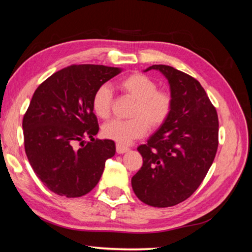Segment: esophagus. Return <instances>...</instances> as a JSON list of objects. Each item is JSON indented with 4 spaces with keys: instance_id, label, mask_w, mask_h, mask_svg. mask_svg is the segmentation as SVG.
Masks as SVG:
<instances>
[{
    "instance_id": "1",
    "label": "esophagus",
    "mask_w": 252,
    "mask_h": 252,
    "mask_svg": "<svg viewBox=\"0 0 252 252\" xmlns=\"http://www.w3.org/2000/svg\"><path fill=\"white\" fill-rule=\"evenodd\" d=\"M127 151H129V148L120 145V143H117V153L118 154H125V153H127Z\"/></svg>"
}]
</instances>
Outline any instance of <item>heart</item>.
Wrapping results in <instances>:
<instances>
[{"instance_id": "obj_1", "label": "heart", "mask_w": 252, "mask_h": 252, "mask_svg": "<svg viewBox=\"0 0 252 252\" xmlns=\"http://www.w3.org/2000/svg\"><path fill=\"white\" fill-rule=\"evenodd\" d=\"M118 89L126 96L134 99L130 120H111L102 126L105 138L120 145H127L134 139L151 130L160 127L173 110V97L169 92L158 90L157 83L142 73H132L122 77ZM113 93L107 85L98 86L92 97V110L99 119H106L111 113Z\"/></svg>"}]
</instances>
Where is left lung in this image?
<instances>
[{"mask_svg": "<svg viewBox=\"0 0 252 252\" xmlns=\"http://www.w3.org/2000/svg\"><path fill=\"white\" fill-rule=\"evenodd\" d=\"M168 79L173 110L167 121L138 147L142 167L131 179L141 202L168 207L189 198L201 185L217 155L219 119L194 77L171 66L153 65Z\"/></svg>", "mask_w": 252, "mask_h": 252, "instance_id": "left-lung-1", "label": "left lung"}]
</instances>
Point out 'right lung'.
I'll return each mask as SVG.
<instances>
[{
  "label": "right lung",
  "mask_w": 252,
  "mask_h": 252,
  "mask_svg": "<svg viewBox=\"0 0 252 252\" xmlns=\"http://www.w3.org/2000/svg\"><path fill=\"white\" fill-rule=\"evenodd\" d=\"M119 73L118 67L71 65L34 91L22 121L25 149L37 177L55 194H87L98 183L105 161L115 155L114 141L94 139L99 127L92 97ZM84 137L92 142L74 148Z\"/></svg>",
  "instance_id": "add662e5"
}]
</instances>
